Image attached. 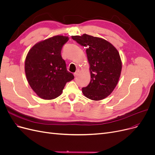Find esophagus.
Segmentation results:
<instances>
[{
  "label": "esophagus",
  "instance_id": "1",
  "mask_svg": "<svg viewBox=\"0 0 155 155\" xmlns=\"http://www.w3.org/2000/svg\"><path fill=\"white\" fill-rule=\"evenodd\" d=\"M79 73H80V70H77V71H76V72L74 73V77H77L78 74H79Z\"/></svg>",
  "mask_w": 155,
  "mask_h": 155
}]
</instances>
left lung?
<instances>
[{
  "label": "left lung",
  "mask_w": 155,
  "mask_h": 155,
  "mask_svg": "<svg viewBox=\"0 0 155 155\" xmlns=\"http://www.w3.org/2000/svg\"><path fill=\"white\" fill-rule=\"evenodd\" d=\"M71 38L87 48L91 81L82 88L84 95L94 101L105 99L115 89L121 75L122 62L117 50L107 40L86 34Z\"/></svg>",
  "instance_id": "1"
}]
</instances>
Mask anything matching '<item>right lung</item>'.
<instances>
[{"label":"right lung","instance_id":"right-lung-1","mask_svg":"<svg viewBox=\"0 0 155 155\" xmlns=\"http://www.w3.org/2000/svg\"><path fill=\"white\" fill-rule=\"evenodd\" d=\"M69 38L57 35L34 45L25 61L28 83L39 98L53 100L59 96L66 84L74 78L67 71L61 57L62 48Z\"/></svg>","mask_w":155,"mask_h":155}]
</instances>
